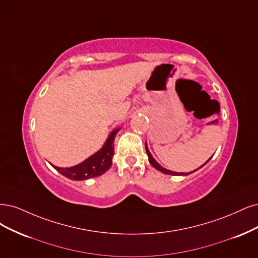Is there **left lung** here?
<instances>
[{"mask_svg": "<svg viewBox=\"0 0 258 258\" xmlns=\"http://www.w3.org/2000/svg\"><path fill=\"white\" fill-rule=\"evenodd\" d=\"M146 151H147V154H148V157H149V162H150V164L153 166V167L155 168V169H157V170H160L161 172H163V173H166V174H171V176H187V174H189V173H192V172H194V171H196V170H198L199 168H202L203 166H205L208 162H209L210 160H211V157L209 160H208L204 165H202L201 167L199 168H197L196 170H194V171H190V172H187V173H185V172H176V171H171V170H168V169H166V168H164V167H162V166L157 163L154 159H153V156L151 155V153H150V151H149V149H148V146H147V143H146Z\"/></svg>", "mask_w": 258, "mask_h": 258, "instance_id": "1", "label": "left lung"}]
</instances>
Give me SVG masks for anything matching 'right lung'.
Wrapping results in <instances>:
<instances>
[{"label": "right lung", "instance_id": "1", "mask_svg": "<svg viewBox=\"0 0 258 258\" xmlns=\"http://www.w3.org/2000/svg\"><path fill=\"white\" fill-rule=\"evenodd\" d=\"M120 131V128H115L110 133V135L108 136L105 145L101 150H98L93 155L82 163L75 165L73 167L69 168H62L57 167V166L52 165V167L56 169L64 177L69 178L71 180H87L90 178H95L101 176L104 172H106L108 169L111 167L112 164V156L114 154V137L117 135V133Z\"/></svg>", "mask_w": 258, "mask_h": 258}]
</instances>
